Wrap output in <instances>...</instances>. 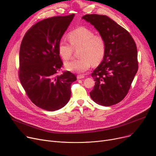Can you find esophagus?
I'll use <instances>...</instances> for the list:
<instances>
[{
    "instance_id": "esophagus-1",
    "label": "esophagus",
    "mask_w": 156,
    "mask_h": 156,
    "mask_svg": "<svg viewBox=\"0 0 156 156\" xmlns=\"http://www.w3.org/2000/svg\"><path fill=\"white\" fill-rule=\"evenodd\" d=\"M85 78V76L84 75H79L77 76V79L78 80H80V79H82V78Z\"/></svg>"
}]
</instances>
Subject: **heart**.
Returning a JSON list of instances; mask_svg holds the SVG:
<instances>
[{"label":"heart","mask_w":156,"mask_h":156,"mask_svg":"<svg viewBox=\"0 0 156 156\" xmlns=\"http://www.w3.org/2000/svg\"><path fill=\"white\" fill-rule=\"evenodd\" d=\"M69 42L61 40L58 51L62 58L68 61L71 58L74 49L81 48L80 57L81 59L67 62L64 64L68 71L84 73L91 67L92 64H99L104 58L105 52L104 40L100 35H95L94 32L85 27H80L69 33Z\"/></svg>","instance_id":"heart-1"}]
</instances>
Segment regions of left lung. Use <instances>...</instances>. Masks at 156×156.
Wrapping results in <instances>:
<instances>
[{
  "mask_svg": "<svg viewBox=\"0 0 156 156\" xmlns=\"http://www.w3.org/2000/svg\"><path fill=\"white\" fill-rule=\"evenodd\" d=\"M82 19L92 24L105 44L103 61L92 73L95 82L90 95L101 105L118 104L128 94L138 71L135 41L128 31L107 16L86 14Z\"/></svg>",
  "mask_w": 156,
  "mask_h": 156,
  "instance_id": "obj_1",
  "label": "left lung"
}]
</instances>
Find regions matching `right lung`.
Returning <instances> with one entry per match:
<instances>
[{
  "mask_svg": "<svg viewBox=\"0 0 156 156\" xmlns=\"http://www.w3.org/2000/svg\"><path fill=\"white\" fill-rule=\"evenodd\" d=\"M75 14L55 16L34 24L24 35L20 50L19 78L31 102L54 111L67 104L76 76L67 71L57 75L62 62L58 45Z\"/></svg>",
  "mask_w": 156,
  "mask_h": 156,
  "instance_id": "add662e5",
  "label": "right lung"
}]
</instances>
